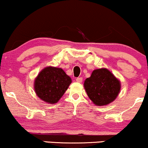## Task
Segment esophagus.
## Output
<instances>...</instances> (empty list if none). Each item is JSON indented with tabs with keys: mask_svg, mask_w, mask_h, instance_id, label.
<instances>
[{
	"mask_svg": "<svg viewBox=\"0 0 148 148\" xmlns=\"http://www.w3.org/2000/svg\"><path fill=\"white\" fill-rule=\"evenodd\" d=\"M76 81L78 83H81L83 81V79L81 77H78L76 79Z\"/></svg>",
	"mask_w": 148,
	"mask_h": 148,
	"instance_id": "34e87169",
	"label": "esophagus"
}]
</instances>
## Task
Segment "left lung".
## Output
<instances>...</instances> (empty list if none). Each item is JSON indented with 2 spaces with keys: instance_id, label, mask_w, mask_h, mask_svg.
I'll return each instance as SVG.
<instances>
[{
  "instance_id": "obj_1",
  "label": "left lung",
  "mask_w": 148,
  "mask_h": 148,
  "mask_svg": "<svg viewBox=\"0 0 148 148\" xmlns=\"http://www.w3.org/2000/svg\"><path fill=\"white\" fill-rule=\"evenodd\" d=\"M88 97L97 106H106L116 99L121 89L120 80L106 68L97 69L84 81Z\"/></svg>"
}]
</instances>
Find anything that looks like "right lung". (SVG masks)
Returning a JSON list of instances; mask_svg holds the SVG:
<instances>
[{"label": "right lung", "mask_w": 148, "mask_h": 148, "mask_svg": "<svg viewBox=\"0 0 148 148\" xmlns=\"http://www.w3.org/2000/svg\"><path fill=\"white\" fill-rule=\"evenodd\" d=\"M72 83V79L62 68L49 66L38 74L34 81L35 93L42 101L57 103Z\"/></svg>", "instance_id": "add662e5"}]
</instances>
